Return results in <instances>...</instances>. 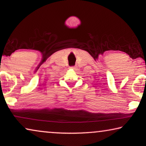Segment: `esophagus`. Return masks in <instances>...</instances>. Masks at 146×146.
I'll use <instances>...</instances> for the list:
<instances>
[{
    "instance_id": "34e87169",
    "label": "esophagus",
    "mask_w": 146,
    "mask_h": 146,
    "mask_svg": "<svg viewBox=\"0 0 146 146\" xmlns=\"http://www.w3.org/2000/svg\"><path fill=\"white\" fill-rule=\"evenodd\" d=\"M70 68L72 69V70H76V67H75V66H72V67H70Z\"/></svg>"
}]
</instances>
